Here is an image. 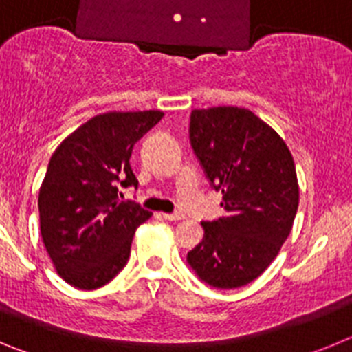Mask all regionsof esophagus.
<instances>
[{"mask_svg":"<svg viewBox=\"0 0 352 352\" xmlns=\"http://www.w3.org/2000/svg\"><path fill=\"white\" fill-rule=\"evenodd\" d=\"M164 219L169 220V222H178V220L185 219V214L183 213H164Z\"/></svg>","mask_w":352,"mask_h":352,"instance_id":"obj_1","label":"esophagus"}]
</instances>
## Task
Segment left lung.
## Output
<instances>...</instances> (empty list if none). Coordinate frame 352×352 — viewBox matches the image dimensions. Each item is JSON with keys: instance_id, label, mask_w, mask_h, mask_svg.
<instances>
[{"instance_id": "left-lung-1", "label": "left lung", "mask_w": 352, "mask_h": 352, "mask_svg": "<svg viewBox=\"0 0 352 352\" xmlns=\"http://www.w3.org/2000/svg\"><path fill=\"white\" fill-rule=\"evenodd\" d=\"M190 142L208 178L222 190L227 217L203 222L188 264L206 284H250L291 234L300 203L296 167L284 139L248 109H195Z\"/></svg>"}]
</instances>
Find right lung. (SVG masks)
I'll return each mask as SVG.
<instances>
[{"mask_svg":"<svg viewBox=\"0 0 352 352\" xmlns=\"http://www.w3.org/2000/svg\"><path fill=\"white\" fill-rule=\"evenodd\" d=\"M162 118V111H109L74 130L52 153L38 192L40 232L67 284L98 289L129 261L135 229L151 211L120 201L118 185L138 186L132 148Z\"/></svg>","mask_w":352,"mask_h":352,"instance_id":"right-lung-1","label":"right lung"}]
</instances>
